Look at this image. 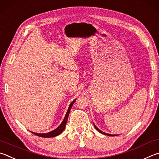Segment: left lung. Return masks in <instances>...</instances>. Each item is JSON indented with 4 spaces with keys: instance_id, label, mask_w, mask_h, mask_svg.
Here are the masks:
<instances>
[{
    "instance_id": "1",
    "label": "left lung",
    "mask_w": 159,
    "mask_h": 159,
    "mask_svg": "<svg viewBox=\"0 0 159 159\" xmlns=\"http://www.w3.org/2000/svg\"><path fill=\"white\" fill-rule=\"evenodd\" d=\"M93 125H94V124H93ZM94 127H95V129H96L97 130H98V132L102 133V134L106 135H108V136H116V135H112V134H109V133H104V132H102V130H100L99 129H98V128H97V127L96 126V125H94Z\"/></svg>"
}]
</instances>
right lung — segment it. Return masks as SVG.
<instances>
[{
	"mask_svg": "<svg viewBox=\"0 0 159 159\" xmlns=\"http://www.w3.org/2000/svg\"><path fill=\"white\" fill-rule=\"evenodd\" d=\"M75 101H76V99H75L74 101H72L70 104L68 111H67L66 115L65 116V117H64V119H63L62 123H61L59 125V126H58L57 128V129H54V130H52V131H50V132L47 133H34V132H31V131H30V132L33 133L34 135L40 136V137H42V138H53V137H55V136H57L58 135H60L61 133L63 131V130L65 129L67 121H68V118L70 111L71 107H72V105H73Z\"/></svg>",
	"mask_w": 159,
	"mask_h": 159,
	"instance_id": "add662e5",
	"label": "right lung"
}]
</instances>
